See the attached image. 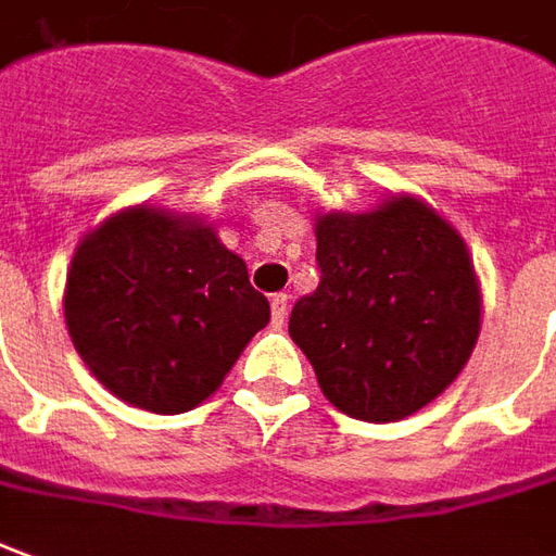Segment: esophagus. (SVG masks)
<instances>
[{"instance_id": "1", "label": "esophagus", "mask_w": 556, "mask_h": 556, "mask_svg": "<svg viewBox=\"0 0 556 556\" xmlns=\"http://www.w3.org/2000/svg\"><path fill=\"white\" fill-rule=\"evenodd\" d=\"M270 309H274V328L286 326V316H289V294H274V298H270Z\"/></svg>"}]
</instances>
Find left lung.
I'll use <instances>...</instances> for the list:
<instances>
[{
	"label": "left lung",
	"mask_w": 556,
	"mask_h": 556,
	"mask_svg": "<svg viewBox=\"0 0 556 556\" xmlns=\"http://www.w3.org/2000/svg\"><path fill=\"white\" fill-rule=\"evenodd\" d=\"M316 262L289 334L338 410L405 420L466 368L481 289L466 240L429 203L395 194L371 213L316 215Z\"/></svg>",
	"instance_id": "obj_1"
}]
</instances>
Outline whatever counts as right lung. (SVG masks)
<instances>
[{
    "label": "right lung",
    "mask_w": 556,
    "mask_h": 556,
    "mask_svg": "<svg viewBox=\"0 0 556 556\" xmlns=\"http://www.w3.org/2000/svg\"><path fill=\"white\" fill-rule=\"evenodd\" d=\"M70 338L112 395L185 414L267 323L247 262L194 215L130 206L85 233L63 292Z\"/></svg>",
    "instance_id": "add662e5"
}]
</instances>
